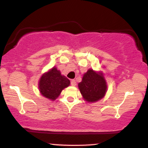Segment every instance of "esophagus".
I'll use <instances>...</instances> for the list:
<instances>
[{
  "label": "esophagus",
  "mask_w": 148,
  "mask_h": 148,
  "mask_svg": "<svg viewBox=\"0 0 148 148\" xmlns=\"http://www.w3.org/2000/svg\"><path fill=\"white\" fill-rule=\"evenodd\" d=\"M71 85H72V86H76V81L74 79H72L71 80Z\"/></svg>",
  "instance_id": "obj_1"
}]
</instances>
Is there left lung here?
Wrapping results in <instances>:
<instances>
[{
	"mask_svg": "<svg viewBox=\"0 0 148 148\" xmlns=\"http://www.w3.org/2000/svg\"><path fill=\"white\" fill-rule=\"evenodd\" d=\"M79 88L84 99L88 102H94L103 97L106 92V83L101 74L92 69L84 74Z\"/></svg>",
	"mask_w": 148,
	"mask_h": 148,
	"instance_id": "obj_1",
	"label": "left lung"
}]
</instances>
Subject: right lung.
Masks as SVG:
<instances>
[{
    "label": "right lung",
    "mask_w": 148,
    "mask_h": 148,
    "mask_svg": "<svg viewBox=\"0 0 148 148\" xmlns=\"http://www.w3.org/2000/svg\"><path fill=\"white\" fill-rule=\"evenodd\" d=\"M70 84V81L56 67L45 73L40 78L39 88L41 94L47 99L55 100L62 90Z\"/></svg>",
    "instance_id": "right-lung-1"
}]
</instances>
